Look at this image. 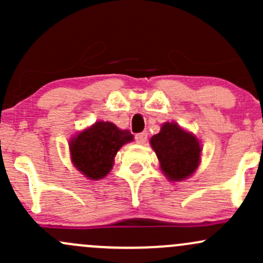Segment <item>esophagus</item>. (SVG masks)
Masks as SVG:
<instances>
[{"label": "esophagus", "mask_w": 263, "mask_h": 263, "mask_svg": "<svg viewBox=\"0 0 263 263\" xmlns=\"http://www.w3.org/2000/svg\"><path fill=\"white\" fill-rule=\"evenodd\" d=\"M146 138H148V133L146 132H142L135 134V142L138 144H144L146 142Z\"/></svg>", "instance_id": "34e87169"}]
</instances>
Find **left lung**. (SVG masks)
<instances>
[{"mask_svg": "<svg viewBox=\"0 0 263 263\" xmlns=\"http://www.w3.org/2000/svg\"><path fill=\"white\" fill-rule=\"evenodd\" d=\"M151 144L160 162V169L168 179H185L199 164L198 140L176 123L163 124L160 132L152 137Z\"/></svg>", "mask_w": 263, "mask_h": 263, "instance_id": "obj_1", "label": "left lung"}]
</instances>
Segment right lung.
I'll return each mask as SVG.
<instances>
[{
	"instance_id": "1",
	"label": "right lung",
	"mask_w": 263,
	"mask_h": 263,
	"mask_svg": "<svg viewBox=\"0 0 263 263\" xmlns=\"http://www.w3.org/2000/svg\"><path fill=\"white\" fill-rule=\"evenodd\" d=\"M132 140L129 130H120L109 121H98L70 140L71 160L84 176L101 179L112 168L118 151Z\"/></svg>"
}]
</instances>
